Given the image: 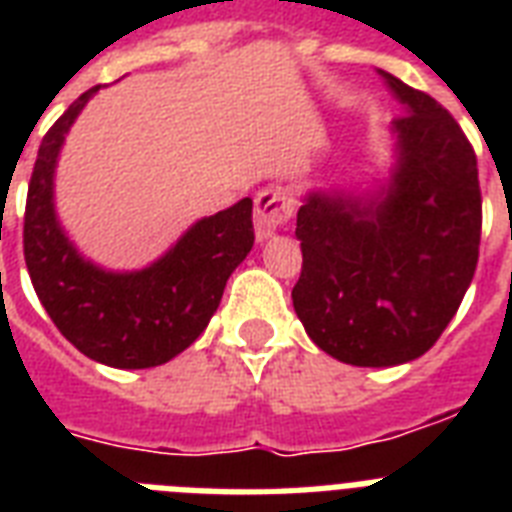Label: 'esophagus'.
<instances>
[{
    "instance_id": "esophagus-1",
    "label": "esophagus",
    "mask_w": 512,
    "mask_h": 512,
    "mask_svg": "<svg viewBox=\"0 0 512 512\" xmlns=\"http://www.w3.org/2000/svg\"><path fill=\"white\" fill-rule=\"evenodd\" d=\"M295 209V199L284 188L271 185L255 196V236L257 241L271 239L281 225L287 223Z\"/></svg>"
}]
</instances>
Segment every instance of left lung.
Instances as JSON below:
<instances>
[{"label":"left lung","instance_id":"left-lung-1","mask_svg":"<svg viewBox=\"0 0 512 512\" xmlns=\"http://www.w3.org/2000/svg\"><path fill=\"white\" fill-rule=\"evenodd\" d=\"M401 116L393 167L366 191L311 188L297 209V319L324 353L398 366L441 337L468 292L481 244L473 146L441 103L380 71Z\"/></svg>","mask_w":512,"mask_h":512}]
</instances>
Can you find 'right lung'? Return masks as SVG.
Here are the masks:
<instances>
[{"label": "right lung", "mask_w": 512, "mask_h": 512, "mask_svg": "<svg viewBox=\"0 0 512 512\" xmlns=\"http://www.w3.org/2000/svg\"><path fill=\"white\" fill-rule=\"evenodd\" d=\"M98 90L76 98L39 146L23 255L44 311L76 350L114 369H148L183 353L215 316L225 281L255 244L252 199L196 220L138 271H108L87 260L55 212V167L68 130Z\"/></svg>", "instance_id": "obj_1"}]
</instances>
